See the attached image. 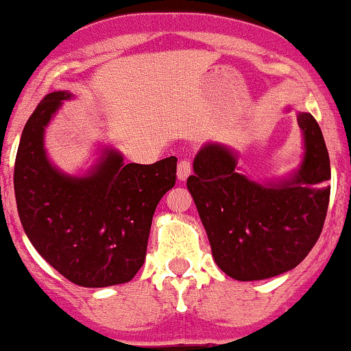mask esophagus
<instances>
[{"label": "esophagus", "instance_id": "34e87169", "mask_svg": "<svg viewBox=\"0 0 351 351\" xmlns=\"http://www.w3.org/2000/svg\"><path fill=\"white\" fill-rule=\"evenodd\" d=\"M191 172H193V165H191V162L187 160V158L180 160L179 167H177V177H179L180 180H186L187 177L191 176Z\"/></svg>", "mask_w": 351, "mask_h": 351}]
</instances>
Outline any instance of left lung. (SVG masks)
<instances>
[{
    "label": "left lung",
    "mask_w": 351,
    "mask_h": 351,
    "mask_svg": "<svg viewBox=\"0 0 351 351\" xmlns=\"http://www.w3.org/2000/svg\"><path fill=\"white\" fill-rule=\"evenodd\" d=\"M304 158L289 180L258 184L237 155L208 143L194 158L187 189L199 211L213 256L226 276L262 280L298 267L316 245L330 202V155L313 114H298Z\"/></svg>",
    "instance_id": "1"
}]
</instances>
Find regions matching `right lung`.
I'll list each match as a JSON object with an SVG mask.
<instances>
[{
    "instance_id": "right-lung-1",
    "label": "right lung",
    "mask_w": 351,
    "mask_h": 351,
    "mask_svg": "<svg viewBox=\"0 0 351 351\" xmlns=\"http://www.w3.org/2000/svg\"><path fill=\"white\" fill-rule=\"evenodd\" d=\"M67 91L47 95L28 118L14 160V197L28 240L53 269L81 287L130 282L147 254L155 208L176 184L177 158L123 164L106 149L82 177L49 162L43 133Z\"/></svg>"
}]
</instances>
